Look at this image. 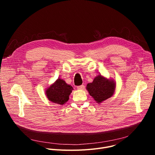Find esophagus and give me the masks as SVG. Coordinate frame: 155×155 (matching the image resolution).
Returning <instances> with one entry per match:
<instances>
[{"label": "esophagus", "mask_w": 155, "mask_h": 155, "mask_svg": "<svg viewBox=\"0 0 155 155\" xmlns=\"http://www.w3.org/2000/svg\"><path fill=\"white\" fill-rule=\"evenodd\" d=\"M85 88V86L84 85H79L77 87V88L78 89V90H83V89Z\"/></svg>", "instance_id": "obj_1"}]
</instances>
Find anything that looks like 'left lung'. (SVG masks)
Wrapping results in <instances>:
<instances>
[{"label":"left lung","instance_id":"1","mask_svg":"<svg viewBox=\"0 0 155 155\" xmlns=\"http://www.w3.org/2000/svg\"><path fill=\"white\" fill-rule=\"evenodd\" d=\"M115 88L116 84L112 80H108L101 75L87 85V90L97 103H101L112 97Z\"/></svg>","mask_w":155,"mask_h":155}]
</instances>
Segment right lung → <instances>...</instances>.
<instances>
[{
    "label": "right lung",
    "mask_w": 155,
    "mask_h": 155,
    "mask_svg": "<svg viewBox=\"0 0 155 155\" xmlns=\"http://www.w3.org/2000/svg\"><path fill=\"white\" fill-rule=\"evenodd\" d=\"M73 87L63 80L58 78L46 91L48 99L53 103L63 105L69 99Z\"/></svg>",
    "instance_id": "add662e5"
}]
</instances>
